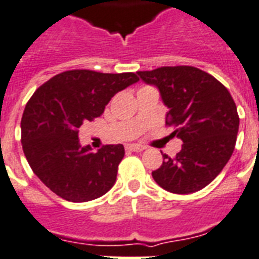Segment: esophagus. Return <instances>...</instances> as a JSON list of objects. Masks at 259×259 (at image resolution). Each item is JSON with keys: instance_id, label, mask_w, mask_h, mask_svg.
<instances>
[{"instance_id": "obj_1", "label": "esophagus", "mask_w": 259, "mask_h": 259, "mask_svg": "<svg viewBox=\"0 0 259 259\" xmlns=\"http://www.w3.org/2000/svg\"><path fill=\"white\" fill-rule=\"evenodd\" d=\"M126 150L127 151H142L145 150L144 145H138V144H130L126 145Z\"/></svg>"}]
</instances>
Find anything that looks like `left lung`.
<instances>
[{"instance_id":"obj_1","label":"left lung","mask_w":259,"mask_h":259,"mask_svg":"<svg viewBox=\"0 0 259 259\" xmlns=\"http://www.w3.org/2000/svg\"><path fill=\"white\" fill-rule=\"evenodd\" d=\"M137 74L159 90L169 109L166 125L174 126L173 136L184 142L174 158L162 154V165L151 176L170 193L201 190L234 151L239 117L233 97L213 75L193 66H163Z\"/></svg>"}]
</instances>
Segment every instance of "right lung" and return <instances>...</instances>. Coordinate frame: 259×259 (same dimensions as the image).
<instances>
[{
    "label": "right lung",
    "instance_id": "1",
    "mask_svg": "<svg viewBox=\"0 0 259 259\" xmlns=\"http://www.w3.org/2000/svg\"><path fill=\"white\" fill-rule=\"evenodd\" d=\"M134 73L68 70L35 90L21 119V142L33 173L58 197L86 202L108 193L125 155L121 144L97 153L81 146L79 127L100 117L111 97L138 81Z\"/></svg>",
    "mask_w": 259,
    "mask_h": 259
}]
</instances>
